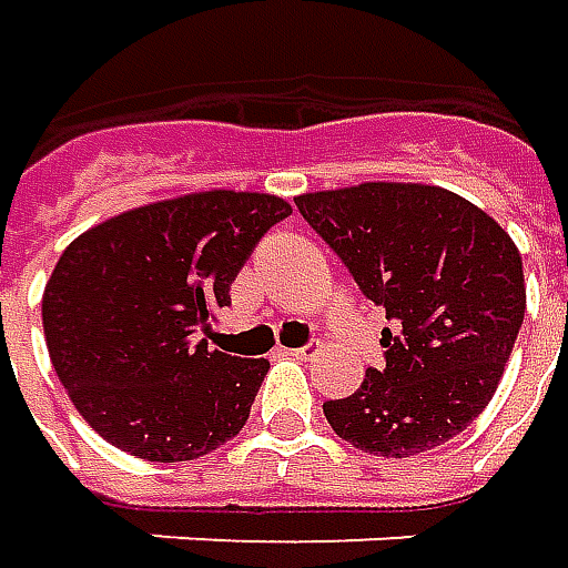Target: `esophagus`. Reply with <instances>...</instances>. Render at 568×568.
Wrapping results in <instances>:
<instances>
[{
  "label": "esophagus",
  "mask_w": 568,
  "mask_h": 568,
  "mask_svg": "<svg viewBox=\"0 0 568 568\" xmlns=\"http://www.w3.org/2000/svg\"><path fill=\"white\" fill-rule=\"evenodd\" d=\"M284 356H293V359H315L322 353V344H306V346H293V349H281Z\"/></svg>",
  "instance_id": "1"
}]
</instances>
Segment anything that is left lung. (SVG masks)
<instances>
[{"label": "left lung", "mask_w": 568, "mask_h": 568, "mask_svg": "<svg viewBox=\"0 0 568 568\" xmlns=\"http://www.w3.org/2000/svg\"><path fill=\"white\" fill-rule=\"evenodd\" d=\"M296 209L390 325L382 368L322 406L331 428L397 459L447 444L488 406L523 328L516 243L440 186H344L296 196Z\"/></svg>", "instance_id": "8db88e82"}]
</instances>
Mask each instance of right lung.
Returning <instances> with one entry per match:
<instances>
[{
    "instance_id": "1",
    "label": "right lung",
    "mask_w": 568,
    "mask_h": 568,
    "mask_svg": "<svg viewBox=\"0 0 568 568\" xmlns=\"http://www.w3.org/2000/svg\"><path fill=\"white\" fill-rule=\"evenodd\" d=\"M287 215L268 193H190L115 215L64 250L43 293L45 346L99 437L150 463H184L246 425L268 359L196 337Z\"/></svg>"
}]
</instances>
